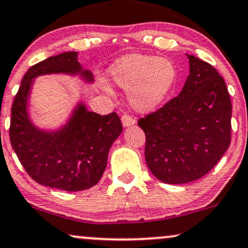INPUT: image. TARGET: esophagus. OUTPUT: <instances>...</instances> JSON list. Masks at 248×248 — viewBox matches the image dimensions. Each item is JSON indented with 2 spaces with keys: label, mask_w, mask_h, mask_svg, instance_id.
Wrapping results in <instances>:
<instances>
[{
  "label": "esophagus",
  "mask_w": 248,
  "mask_h": 248,
  "mask_svg": "<svg viewBox=\"0 0 248 248\" xmlns=\"http://www.w3.org/2000/svg\"><path fill=\"white\" fill-rule=\"evenodd\" d=\"M121 122L124 127H129L135 124V119L133 117H130L129 114H124L121 117Z\"/></svg>",
  "instance_id": "1"
}]
</instances>
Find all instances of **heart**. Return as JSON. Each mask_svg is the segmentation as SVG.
<instances>
[{
	"label": "heart",
	"mask_w": 248,
	"mask_h": 248,
	"mask_svg": "<svg viewBox=\"0 0 248 248\" xmlns=\"http://www.w3.org/2000/svg\"><path fill=\"white\" fill-rule=\"evenodd\" d=\"M109 75L114 83L129 92V103L135 111L151 112L173 89L176 70L168 59L128 55L112 65Z\"/></svg>",
	"instance_id": "obj_1"
}]
</instances>
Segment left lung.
Instances as JSON below:
<instances>
[{
    "mask_svg": "<svg viewBox=\"0 0 248 248\" xmlns=\"http://www.w3.org/2000/svg\"><path fill=\"white\" fill-rule=\"evenodd\" d=\"M187 58L190 74L180 95L139 120L147 167L168 184L202 177L231 142L232 106L223 78L208 62Z\"/></svg>",
    "mask_w": 248,
    "mask_h": 248,
    "instance_id": "left-lung-1",
    "label": "left lung"
}]
</instances>
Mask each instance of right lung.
Segmentation results:
<instances>
[{"instance_id": "add662e5", "label": "right lung", "mask_w": 248, "mask_h": 248, "mask_svg": "<svg viewBox=\"0 0 248 248\" xmlns=\"http://www.w3.org/2000/svg\"><path fill=\"white\" fill-rule=\"evenodd\" d=\"M58 73L80 75L86 82H93V73L81 67L75 51L33 65L24 75L12 104L10 142L25 170L41 186L64 191L86 190L102 178L108 151L122 133V124L114 112L97 114L79 103L59 129L48 131L36 127L27 111L34 79Z\"/></svg>"}]
</instances>
